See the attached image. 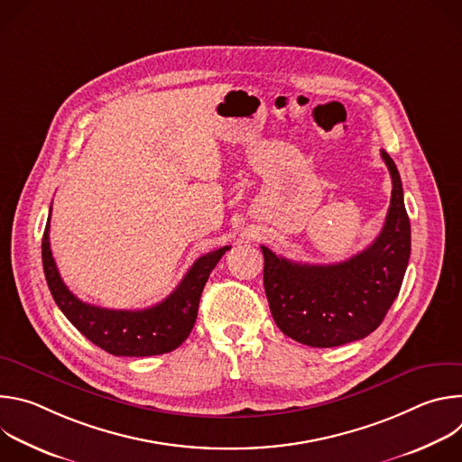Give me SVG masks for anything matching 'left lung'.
<instances>
[{"label":"left lung","mask_w":462,"mask_h":462,"mask_svg":"<svg viewBox=\"0 0 462 462\" xmlns=\"http://www.w3.org/2000/svg\"><path fill=\"white\" fill-rule=\"evenodd\" d=\"M393 189L378 237L356 255L333 265H307L261 246L263 285L273 318L289 338L310 347H337L371 335L399 296L411 254V225L402 180L380 150Z\"/></svg>","instance_id":"obj_1"}]
</instances>
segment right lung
Returning a JSON list of instances; mask_svg holds the SVG:
<instances>
[{
    "mask_svg": "<svg viewBox=\"0 0 462 462\" xmlns=\"http://www.w3.org/2000/svg\"><path fill=\"white\" fill-rule=\"evenodd\" d=\"M49 219L42 239V261L49 291L65 318L88 340L115 356H153L177 349L191 333L210 273L230 248L223 246L201 255L177 289L161 303L143 310H113L86 303L65 287L51 252Z\"/></svg>",
    "mask_w": 462,
    "mask_h": 462,
    "instance_id": "1",
    "label": "right lung"
}]
</instances>
